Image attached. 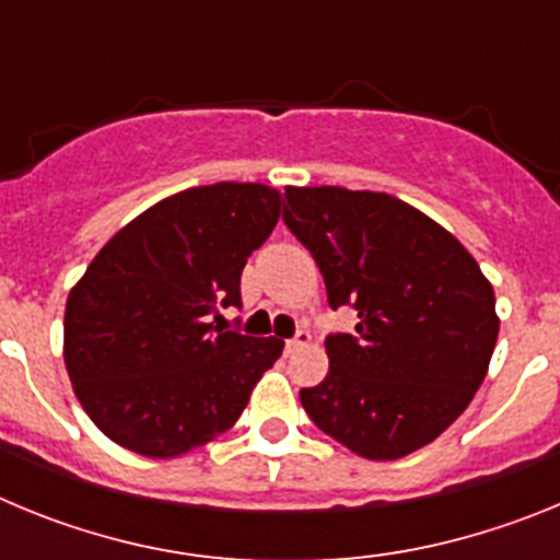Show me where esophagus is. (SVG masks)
I'll return each instance as SVG.
<instances>
[{
  "label": "esophagus",
  "mask_w": 560,
  "mask_h": 560,
  "mask_svg": "<svg viewBox=\"0 0 560 560\" xmlns=\"http://www.w3.org/2000/svg\"><path fill=\"white\" fill-rule=\"evenodd\" d=\"M311 341H314V336H311L308 330H296L294 339L285 341V353H296L300 348H308Z\"/></svg>",
  "instance_id": "esophagus-1"
}]
</instances>
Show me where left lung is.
Segmentation results:
<instances>
[{
    "mask_svg": "<svg viewBox=\"0 0 560 560\" xmlns=\"http://www.w3.org/2000/svg\"><path fill=\"white\" fill-rule=\"evenodd\" d=\"M285 201L330 308L359 314L355 334L325 339L330 370L300 389L305 412L359 457L418 452L485 381L499 336L493 285L452 232L387 192L285 187Z\"/></svg>",
    "mask_w": 560,
    "mask_h": 560,
    "instance_id": "8db88e82",
    "label": "left lung"
}]
</instances>
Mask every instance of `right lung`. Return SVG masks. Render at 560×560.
Returning <instances> with one entry per match:
<instances>
[{
  "instance_id": "right-lung-1",
  "label": "right lung",
  "mask_w": 560,
  "mask_h": 560,
  "mask_svg": "<svg viewBox=\"0 0 560 560\" xmlns=\"http://www.w3.org/2000/svg\"><path fill=\"white\" fill-rule=\"evenodd\" d=\"M280 219L255 182L190 187L122 226L69 291L63 361L81 407L117 446L179 457L241 418L283 341L224 330L246 257Z\"/></svg>"
}]
</instances>
